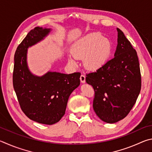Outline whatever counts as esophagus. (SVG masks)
Here are the masks:
<instances>
[{
    "label": "esophagus",
    "mask_w": 152,
    "mask_h": 152,
    "mask_svg": "<svg viewBox=\"0 0 152 152\" xmlns=\"http://www.w3.org/2000/svg\"><path fill=\"white\" fill-rule=\"evenodd\" d=\"M80 81L82 83H86V76L84 75H81L80 77Z\"/></svg>",
    "instance_id": "34e87169"
}]
</instances>
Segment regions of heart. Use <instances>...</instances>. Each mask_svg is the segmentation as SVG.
Masks as SVG:
<instances>
[{
  "mask_svg": "<svg viewBox=\"0 0 152 152\" xmlns=\"http://www.w3.org/2000/svg\"><path fill=\"white\" fill-rule=\"evenodd\" d=\"M112 43L107 38L99 33H91L79 39L72 45L71 52L73 57L83 58L84 67L89 71H96L105 65L112 53ZM69 62L76 65L69 57Z\"/></svg>",
  "mask_w": 152,
  "mask_h": 152,
  "instance_id": "1",
  "label": "heart"
}]
</instances>
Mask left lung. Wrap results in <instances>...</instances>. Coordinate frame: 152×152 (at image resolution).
Instances as JSON below:
<instances>
[{
  "label": "left lung",
  "mask_w": 152,
  "mask_h": 152,
  "mask_svg": "<svg viewBox=\"0 0 152 152\" xmlns=\"http://www.w3.org/2000/svg\"><path fill=\"white\" fill-rule=\"evenodd\" d=\"M114 57L96 71L86 75L94 87L93 107L103 121L114 124L126 118L136 102L142 87L137 52L119 28Z\"/></svg>",
  "instance_id": "obj_1"
}]
</instances>
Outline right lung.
<instances>
[{"label":"right lung","instance_id":"right-lung-1","mask_svg":"<svg viewBox=\"0 0 152 152\" xmlns=\"http://www.w3.org/2000/svg\"><path fill=\"white\" fill-rule=\"evenodd\" d=\"M51 31L37 26L27 34L15 54L13 87L24 113L39 124L53 125L65 115L69 97L80 85V73L48 71L34 75L27 65V49L45 39Z\"/></svg>","mask_w":152,"mask_h":152}]
</instances>
